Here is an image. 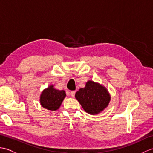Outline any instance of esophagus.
I'll list each match as a JSON object with an SVG mask.
<instances>
[{"label": "esophagus", "mask_w": 153, "mask_h": 153, "mask_svg": "<svg viewBox=\"0 0 153 153\" xmlns=\"http://www.w3.org/2000/svg\"><path fill=\"white\" fill-rule=\"evenodd\" d=\"M75 94H76V91H71L70 93V95L71 96V97H72V98H74V96H75Z\"/></svg>", "instance_id": "obj_1"}]
</instances>
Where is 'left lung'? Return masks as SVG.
I'll return each mask as SVG.
<instances>
[{"mask_svg":"<svg viewBox=\"0 0 153 153\" xmlns=\"http://www.w3.org/2000/svg\"><path fill=\"white\" fill-rule=\"evenodd\" d=\"M76 99L85 111L91 115L98 114L108 107L111 97L108 89L92 80H88L83 88L77 91Z\"/></svg>","mask_w":153,"mask_h":153,"instance_id":"left-lung-1","label":"left lung"}]
</instances>
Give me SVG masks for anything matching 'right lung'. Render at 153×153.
<instances>
[{
  "label": "right lung",
  "mask_w": 153,
  "mask_h": 153,
  "mask_svg": "<svg viewBox=\"0 0 153 153\" xmlns=\"http://www.w3.org/2000/svg\"><path fill=\"white\" fill-rule=\"evenodd\" d=\"M66 96L64 90L56 89L54 85H50L41 92L40 105L45 109L55 111L60 108Z\"/></svg>",
  "instance_id": "right-lung-1"
}]
</instances>
